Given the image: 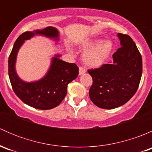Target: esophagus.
I'll return each mask as SVG.
<instances>
[{
    "label": "esophagus",
    "instance_id": "obj_1",
    "mask_svg": "<svg viewBox=\"0 0 152 152\" xmlns=\"http://www.w3.org/2000/svg\"><path fill=\"white\" fill-rule=\"evenodd\" d=\"M79 75L83 74V73H85L86 72L85 68H84V67H82V66H80L79 67Z\"/></svg>",
    "mask_w": 152,
    "mask_h": 152
}]
</instances>
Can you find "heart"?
<instances>
[{
    "label": "heart",
    "instance_id": "heart-1",
    "mask_svg": "<svg viewBox=\"0 0 152 152\" xmlns=\"http://www.w3.org/2000/svg\"><path fill=\"white\" fill-rule=\"evenodd\" d=\"M101 39H92L85 42L83 47L88 49L83 55V61L86 65L91 67H99L106 62L113 50L110 41L103 42Z\"/></svg>",
    "mask_w": 152,
    "mask_h": 152
}]
</instances>
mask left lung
I'll return each mask as SVG.
<instances>
[{"label": "left lung", "instance_id": "8db88e82", "mask_svg": "<svg viewBox=\"0 0 152 152\" xmlns=\"http://www.w3.org/2000/svg\"><path fill=\"white\" fill-rule=\"evenodd\" d=\"M121 47L113 53V63L88 70L93 78L90 100L102 109H114L126 103L137 92L142 76V57L128 34H118Z\"/></svg>", "mask_w": 152, "mask_h": 152}]
</instances>
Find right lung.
I'll return each mask as SVG.
<instances>
[{
	"label": "right lung",
	"mask_w": 152,
	"mask_h": 152,
	"mask_svg": "<svg viewBox=\"0 0 152 152\" xmlns=\"http://www.w3.org/2000/svg\"><path fill=\"white\" fill-rule=\"evenodd\" d=\"M34 34L48 37H57V29L48 26L35 32L25 31L19 36L14 44L9 56V76L12 90L16 96L27 105L39 110H50L57 107L67 94V85L79 74V67L75 63H68L58 59L56 55L52 60L47 75L36 82L26 83L18 78L15 73V64L20 47L24 40L29 39Z\"/></svg>",
	"instance_id": "1"
}]
</instances>
